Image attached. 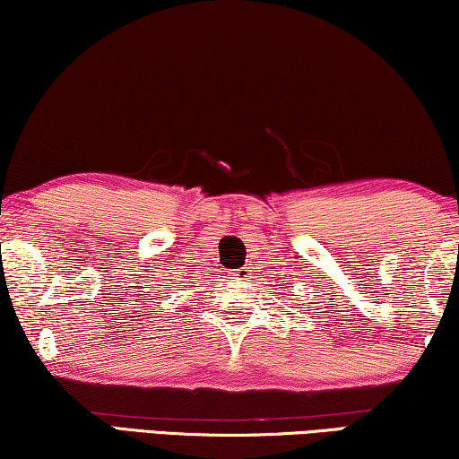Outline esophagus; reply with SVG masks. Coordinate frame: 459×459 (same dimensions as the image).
Returning <instances> with one entry per match:
<instances>
[{
	"label": "esophagus",
	"mask_w": 459,
	"mask_h": 459,
	"mask_svg": "<svg viewBox=\"0 0 459 459\" xmlns=\"http://www.w3.org/2000/svg\"><path fill=\"white\" fill-rule=\"evenodd\" d=\"M235 276H237L238 280H245V278L249 276V270H247V268H241V270H237V272H235Z\"/></svg>",
	"instance_id": "34e87169"
}]
</instances>
